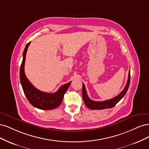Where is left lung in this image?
<instances>
[{"label":"left lung","instance_id":"left-lung-1","mask_svg":"<svg viewBox=\"0 0 149 149\" xmlns=\"http://www.w3.org/2000/svg\"><path fill=\"white\" fill-rule=\"evenodd\" d=\"M130 79H131V74H130V70H129L127 84H126V87L123 89V90L118 96H116V97H115L114 98L108 100L104 101V102H95V101L90 99L87 94V92H86L85 85L82 84V97H83V99L85 105L88 108L92 109H103L111 108L114 107L115 105H116L119 101L123 98L124 96L126 93L127 91L129 88V84H130Z\"/></svg>","mask_w":149,"mask_h":149}]
</instances>
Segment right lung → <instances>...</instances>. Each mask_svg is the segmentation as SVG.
I'll return each mask as SVG.
<instances>
[{"label": "right lung", "instance_id": "obj_1", "mask_svg": "<svg viewBox=\"0 0 149 149\" xmlns=\"http://www.w3.org/2000/svg\"><path fill=\"white\" fill-rule=\"evenodd\" d=\"M30 42H31L28 43L24 49L23 61L20 66V79L24 93H25L28 102L34 107L45 110L54 109L59 107L62 102L64 95L67 90L69 87L71 81L61 86L59 90L54 93L43 92L36 88L26 78L25 70H24L26 52L28 46L30 45Z\"/></svg>", "mask_w": 149, "mask_h": 149}]
</instances>
